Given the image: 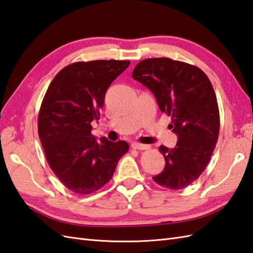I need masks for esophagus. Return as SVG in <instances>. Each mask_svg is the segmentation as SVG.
<instances>
[{
  "label": "esophagus",
  "instance_id": "esophagus-1",
  "mask_svg": "<svg viewBox=\"0 0 253 253\" xmlns=\"http://www.w3.org/2000/svg\"><path fill=\"white\" fill-rule=\"evenodd\" d=\"M131 148L133 150L142 151V150H148L150 146L146 145V144H141V143H138V142H133V143H131Z\"/></svg>",
  "mask_w": 253,
  "mask_h": 253
}]
</instances>
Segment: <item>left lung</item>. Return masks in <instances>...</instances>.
Instances as JSON below:
<instances>
[{
    "instance_id": "left-lung-1",
    "label": "left lung",
    "mask_w": 253,
    "mask_h": 253,
    "mask_svg": "<svg viewBox=\"0 0 253 253\" xmlns=\"http://www.w3.org/2000/svg\"><path fill=\"white\" fill-rule=\"evenodd\" d=\"M131 75L154 93L160 110L171 117L168 128L178 136L173 149H158L166 165L153 180L170 190L189 186L206 169L219 137V107L208 76L170 58L140 61Z\"/></svg>"
}]
</instances>
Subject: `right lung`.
Segmentation results:
<instances>
[{"label":"right lung","mask_w":253,"mask_h":253,"mask_svg":"<svg viewBox=\"0 0 253 253\" xmlns=\"http://www.w3.org/2000/svg\"><path fill=\"white\" fill-rule=\"evenodd\" d=\"M129 64V60L74 62L47 88L39 112V136L50 169L75 194L101 189L129 150L125 141L102 137L98 142L91 133V122L100 119L109 86Z\"/></svg>","instance_id":"obj_1"}]
</instances>
